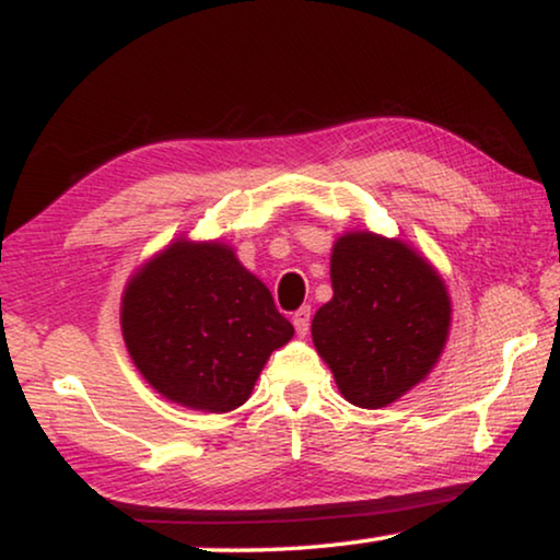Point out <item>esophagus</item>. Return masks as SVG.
Instances as JSON below:
<instances>
[{
	"label": "esophagus",
	"instance_id": "esophagus-1",
	"mask_svg": "<svg viewBox=\"0 0 560 560\" xmlns=\"http://www.w3.org/2000/svg\"><path fill=\"white\" fill-rule=\"evenodd\" d=\"M293 326H295L298 336L308 334V328H311V308H308V305H303V308H298L293 313Z\"/></svg>",
	"mask_w": 560,
	"mask_h": 560
}]
</instances>
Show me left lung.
I'll return each instance as SVG.
<instances>
[{"mask_svg": "<svg viewBox=\"0 0 560 560\" xmlns=\"http://www.w3.org/2000/svg\"><path fill=\"white\" fill-rule=\"evenodd\" d=\"M331 288L311 336L339 393L366 410L400 400L431 374L446 347V282L410 244L347 232L331 249Z\"/></svg>", "mask_w": 560, "mask_h": 560, "instance_id": "left-lung-1", "label": "left lung"}]
</instances>
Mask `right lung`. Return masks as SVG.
I'll list each match as a JSON object with an SVG mask.
<instances>
[{
	"label": "right lung",
	"mask_w": 560,
	"mask_h": 560,
	"mask_svg": "<svg viewBox=\"0 0 560 560\" xmlns=\"http://www.w3.org/2000/svg\"><path fill=\"white\" fill-rule=\"evenodd\" d=\"M293 324L272 293L213 240L178 236L137 267L121 293V336L148 385L183 408L229 412L249 400Z\"/></svg>",
	"instance_id": "1"
}]
</instances>
